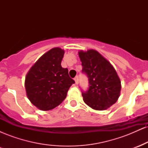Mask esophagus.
Returning <instances> with one entry per match:
<instances>
[{
  "label": "esophagus",
  "mask_w": 148,
  "mask_h": 148,
  "mask_svg": "<svg viewBox=\"0 0 148 148\" xmlns=\"http://www.w3.org/2000/svg\"><path fill=\"white\" fill-rule=\"evenodd\" d=\"M74 81H75L76 84H79V76H76V77L74 78Z\"/></svg>",
  "instance_id": "obj_1"
}]
</instances>
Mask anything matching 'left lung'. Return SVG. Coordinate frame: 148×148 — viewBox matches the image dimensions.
Here are the masks:
<instances>
[{"mask_svg": "<svg viewBox=\"0 0 148 148\" xmlns=\"http://www.w3.org/2000/svg\"><path fill=\"white\" fill-rule=\"evenodd\" d=\"M82 73L88 79V88L82 91L84 101L95 110L103 111L116 102L121 82L115 69L97 51H79Z\"/></svg>", "mask_w": 148, "mask_h": 148, "instance_id": "obj_1", "label": "left lung"}]
</instances>
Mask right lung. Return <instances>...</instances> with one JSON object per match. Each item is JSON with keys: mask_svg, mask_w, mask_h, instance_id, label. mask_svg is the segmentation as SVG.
I'll return each instance as SVG.
<instances>
[{"mask_svg": "<svg viewBox=\"0 0 148 148\" xmlns=\"http://www.w3.org/2000/svg\"><path fill=\"white\" fill-rule=\"evenodd\" d=\"M64 53L60 48L49 50L35 62L25 77L27 96L42 111L51 110L60 104L75 83L69 77L67 68L61 66Z\"/></svg>", "mask_w": 148, "mask_h": 148, "instance_id": "obj_1", "label": "right lung"}]
</instances>
